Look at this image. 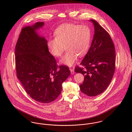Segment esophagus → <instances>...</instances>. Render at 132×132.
<instances>
[{
	"mask_svg": "<svg viewBox=\"0 0 132 132\" xmlns=\"http://www.w3.org/2000/svg\"><path fill=\"white\" fill-rule=\"evenodd\" d=\"M70 71H71V74H74L75 72H74V70L73 69L70 68Z\"/></svg>",
	"mask_w": 132,
	"mask_h": 132,
	"instance_id": "obj_1",
	"label": "esophagus"
}]
</instances>
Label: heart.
<instances>
[{
  "instance_id": "b5f03b06",
  "label": "heart",
  "mask_w": 132,
  "mask_h": 132,
  "mask_svg": "<svg viewBox=\"0 0 132 132\" xmlns=\"http://www.w3.org/2000/svg\"><path fill=\"white\" fill-rule=\"evenodd\" d=\"M54 37L48 40L49 52L53 56L59 57L65 47L67 51L60 62L71 67L75 63L78 56H83L88 52L91 44L92 32L87 25L69 23L57 28Z\"/></svg>"
}]
</instances>
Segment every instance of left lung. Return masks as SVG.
<instances>
[{
	"label": "left lung",
	"mask_w": 132,
	"mask_h": 132,
	"mask_svg": "<svg viewBox=\"0 0 132 132\" xmlns=\"http://www.w3.org/2000/svg\"><path fill=\"white\" fill-rule=\"evenodd\" d=\"M94 23V35L90 47L75 71L84 76L80 85L81 91L89 96L103 93L110 84L115 70V50L109 33L96 21Z\"/></svg>",
	"instance_id": "obj_1"
}]
</instances>
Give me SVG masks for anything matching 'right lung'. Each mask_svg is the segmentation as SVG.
<instances>
[{
  "instance_id": "obj_1",
  "label": "right lung",
  "mask_w": 132,
  "mask_h": 132,
  "mask_svg": "<svg viewBox=\"0 0 132 132\" xmlns=\"http://www.w3.org/2000/svg\"><path fill=\"white\" fill-rule=\"evenodd\" d=\"M44 25L39 22L21 29L15 47V65L17 78L27 94L39 103H49L60 94L62 84L71 71L67 65L58 66L47 40L36 32Z\"/></svg>"
}]
</instances>
